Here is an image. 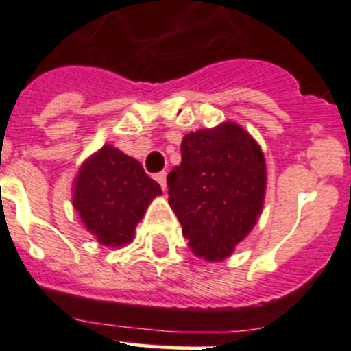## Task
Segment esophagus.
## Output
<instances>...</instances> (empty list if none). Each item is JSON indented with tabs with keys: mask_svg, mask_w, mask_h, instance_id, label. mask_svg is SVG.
<instances>
[{
	"mask_svg": "<svg viewBox=\"0 0 351 351\" xmlns=\"http://www.w3.org/2000/svg\"><path fill=\"white\" fill-rule=\"evenodd\" d=\"M156 182L159 183V185H161V189L162 190H166V171H161V173H156Z\"/></svg>",
	"mask_w": 351,
	"mask_h": 351,
	"instance_id": "obj_1",
	"label": "esophagus"
}]
</instances>
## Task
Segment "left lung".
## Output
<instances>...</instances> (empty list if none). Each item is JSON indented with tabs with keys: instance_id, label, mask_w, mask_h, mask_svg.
Listing matches in <instances>:
<instances>
[{
	"instance_id": "obj_1",
	"label": "left lung",
	"mask_w": 351,
	"mask_h": 351,
	"mask_svg": "<svg viewBox=\"0 0 351 351\" xmlns=\"http://www.w3.org/2000/svg\"><path fill=\"white\" fill-rule=\"evenodd\" d=\"M168 202L197 256L224 260L256 224L267 189L260 146L236 123L186 134Z\"/></svg>"
}]
</instances>
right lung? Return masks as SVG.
<instances>
[{
    "label": "right lung",
    "mask_w": 351,
    "mask_h": 351,
    "mask_svg": "<svg viewBox=\"0 0 351 351\" xmlns=\"http://www.w3.org/2000/svg\"><path fill=\"white\" fill-rule=\"evenodd\" d=\"M161 186L143 165L113 146L91 156L77 173L73 204L88 231L101 244L122 246Z\"/></svg>",
    "instance_id": "right-lung-1"
}]
</instances>
